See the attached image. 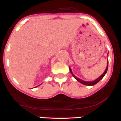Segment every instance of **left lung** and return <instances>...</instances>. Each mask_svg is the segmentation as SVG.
Returning <instances> with one entry per match:
<instances>
[{"label":"left lung","instance_id":"8db88e82","mask_svg":"<svg viewBox=\"0 0 121 121\" xmlns=\"http://www.w3.org/2000/svg\"><path fill=\"white\" fill-rule=\"evenodd\" d=\"M108 59L107 66H106V69H105V71H104V73H103L102 74L101 76H100V77H99L98 78H96V80H95L92 81V82H87V81H84V80H83L80 79V78H78V77H76V76H75L73 74V73L72 70H71V68H70V67H69V69H70V73H71V74L73 75V77H74L75 79H76L77 81H78V82H80V83H82V84H84V85H86V86H93V85H95V84H96V83H98V82H99V81L100 80L102 79L103 77H104V76H105V75L106 74V72H107V71H108Z\"/></svg>","mask_w":121,"mask_h":121}]
</instances>
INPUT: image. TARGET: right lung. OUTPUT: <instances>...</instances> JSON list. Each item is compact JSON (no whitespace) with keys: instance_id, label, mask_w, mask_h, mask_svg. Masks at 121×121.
<instances>
[{"instance_id":"1","label":"right lung","mask_w":121,"mask_h":121,"mask_svg":"<svg viewBox=\"0 0 121 121\" xmlns=\"http://www.w3.org/2000/svg\"><path fill=\"white\" fill-rule=\"evenodd\" d=\"M38 86H39V85H38ZM37 86H36V87H37Z\"/></svg>"}]
</instances>
